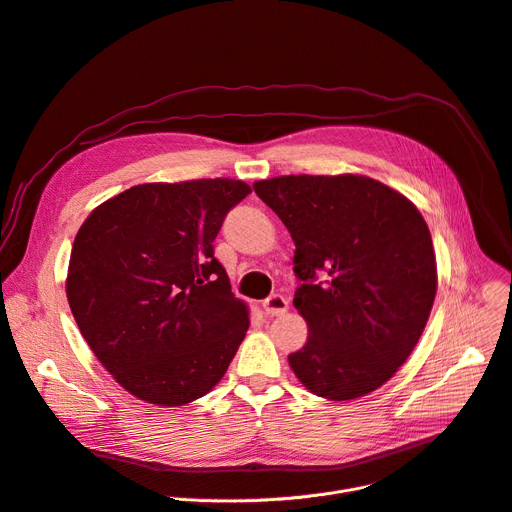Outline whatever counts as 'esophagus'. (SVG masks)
Wrapping results in <instances>:
<instances>
[{"mask_svg": "<svg viewBox=\"0 0 512 512\" xmlns=\"http://www.w3.org/2000/svg\"><path fill=\"white\" fill-rule=\"evenodd\" d=\"M263 310L269 316H280L288 310V300L282 294H271L269 298L263 300Z\"/></svg>", "mask_w": 512, "mask_h": 512, "instance_id": "1", "label": "esophagus"}]
</instances>
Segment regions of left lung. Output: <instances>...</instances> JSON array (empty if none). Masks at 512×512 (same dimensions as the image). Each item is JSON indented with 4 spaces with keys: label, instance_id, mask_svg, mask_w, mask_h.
<instances>
[{
    "label": "left lung",
    "instance_id": "obj_1",
    "mask_svg": "<svg viewBox=\"0 0 512 512\" xmlns=\"http://www.w3.org/2000/svg\"><path fill=\"white\" fill-rule=\"evenodd\" d=\"M253 190L296 245L294 306L308 341L288 357L294 374L329 400L378 390L408 359L433 308L437 265L425 218L363 175H282Z\"/></svg>",
    "mask_w": 512,
    "mask_h": 512
}]
</instances>
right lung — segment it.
<instances>
[{"instance_id": "obj_1", "label": "right lung", "mask_w": 512, "mask_h": 512, "mask_svg": "<svg viewBox=\"0 0 512 512\" xmlns=\"http://www.w3.org/2000/svg\"><path fill=\"white\" fill-rule=\"evenodd\" d=\"M249 194L220 177L143 183L81 224L67 300L91 351L132 396L181 406L222 380L249 312L212 243Z\"/></svg>"}]
</instances>
